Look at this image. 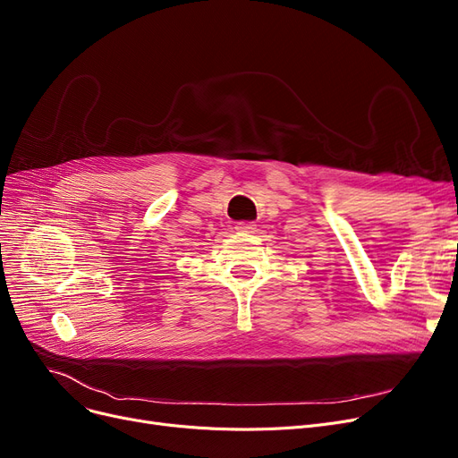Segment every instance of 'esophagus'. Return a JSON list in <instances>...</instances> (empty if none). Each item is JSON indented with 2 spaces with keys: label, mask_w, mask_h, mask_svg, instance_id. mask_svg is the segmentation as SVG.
Here are the masks:
<instances>
[{
  "label": "esophagus",
  "mask_w": 458,
  "mask_h": 458,
  "mask_svg": "<svg viewBox=\"0 0 458 458\" xmlns=\"http://www.w3.org/2000/svg\"><path fill=\"white\" fill-rule=\"evenodd\" d=\"M254 223H237L235 225V230H240V232H247V233H252L254 232Z\"/></svg>",
  "instance_id": "34e87169"
}]
</instances>
